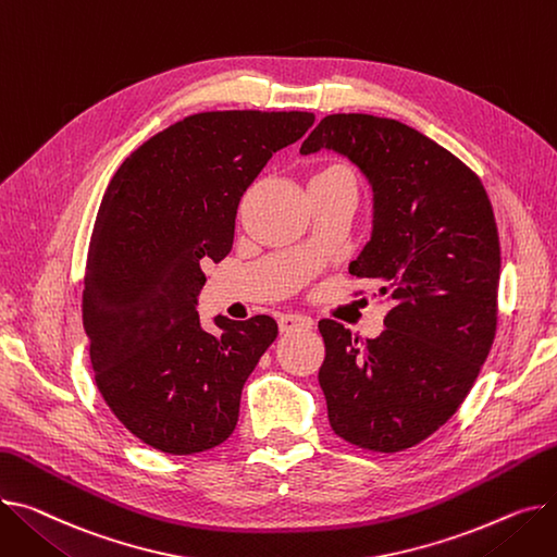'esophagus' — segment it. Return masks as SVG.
Wrapping results in <instances>:
<instances>
[{
	"instance_id": "obj_1",
	"label": "esophagus",
	"mask_w": 557,
	"mask_h": 557,
	"mask_svg": "<svg viewBox=\"0 0 557 557\" xmlns=\"http://www.w3.org/2000/svg\"><path fill=\"white\" fill-rule=\"evenodd\" d=\"M311 326H313V322L307 315H282L280 318V333H284V336H288V333H293V331H309Z\"/></svg>"
}]
</instances>
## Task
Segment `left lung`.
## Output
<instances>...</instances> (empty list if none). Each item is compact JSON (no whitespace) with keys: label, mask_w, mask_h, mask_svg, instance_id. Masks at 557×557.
<instances>
[{"label":"left lung","mask_w":557,"mask_h":557,"mask_svg":"<svg viewBox=\"0 0 557 557\" xmlns=\"http://www.w3.org/2000/svg\"><path fill=\"white\" fill-rule=\"evenodd\" d=\"M347 157L372 185V239L349 264L392 302L385 331L360 343L320 320V387L341 438L374 453L412 448L468 396L497 329L499 235L479 176L392 119L331 114L300 154Z\"/></svg>","instance_id":"left-lung-1"}]
</instances>
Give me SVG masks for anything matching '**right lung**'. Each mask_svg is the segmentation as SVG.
I'll use <instances>...</instances> for the list:
<instances>
[{"label": "right lung", "mask_w": 557, "mask_h": 557, "mask_svg": "<svg viewBox=\"0 0 557 557\" xmlns=\"http://www.w3.org/2000/svg\"><path fill=\"white\" fill-rule=\"evenodd\" d=\"M313 121L309 111H203L143 143L107 185L83 324L104 403L147 446L195 455L233 434L244 383L277 322L216 315L219 331H206L201 264L231 252L246 188Z\"/></svg>", "instance_id": "right-lung-1"}]
</instances>
